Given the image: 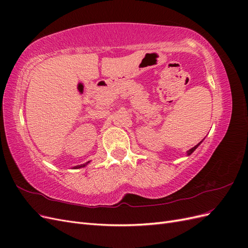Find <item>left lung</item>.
Returning <instances> with one entry per match:
<instances>
[{
  "label": "left lung",
  "instance_id": "8db88e82",
  "mask_svg": "<svg viewBox=\"0 0 248 248\" xmlns=\"http://www.w3.org/2000/svg\"><path fill=\"white\" fill-rule=\"evenodd\" d=\"M202 140H201V141L199 142V144H198V145H196V146H194L193 148L189 149V150H188V151H187V152H186V155H187V156H189L190 154H192V153L194 152V150H196V149H197V148H198V147H199V146H200V145L202 144Z\"/></svg>",
  "mask_w": 248,
  "mask_h": 248
}]
</instances>
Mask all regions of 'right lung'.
Returning a JSON list of instances; mask_svg holds the SVG:
<instances>
[{
    "label": "right lung",
    "mask_w": 248,
    "mask_h": 248,
    "mask_svg": "<svg viewBox=\"0 0 248 248\" xmlns=\"http://www.w3.org/2000/svg\"><path fill=\"white\" fill-rule=\"evenodd\" d=\"M90 163V161H88V162H86V163H82V164H78V166H76V167H73L72 168V170H78V169H81V168H85V167H87L88 164Z\"/></svg>",
    "instance_id": "add662e5"
}]
</instances>
